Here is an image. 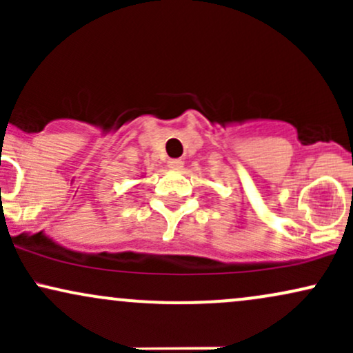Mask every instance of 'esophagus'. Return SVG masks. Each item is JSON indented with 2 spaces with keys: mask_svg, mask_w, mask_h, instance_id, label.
Masks as SVG:
<instances>
[{
  "mask_svg": "<svg viewBox=\"0 0 353 353\" xmlns=\"http://www.w3.org/2000/svg\"><path fill=\"white\" fill-rule=\"evenodd\" d=\"M168 165H169V169H172V171H181L182 165H184V161H182V159H169Z\"/></svg>",
  "mask_w": 353,
  "mask_h": 353,
  "instance_id": "34e87169",
  "label": "esophagus"
}]
</instances>
